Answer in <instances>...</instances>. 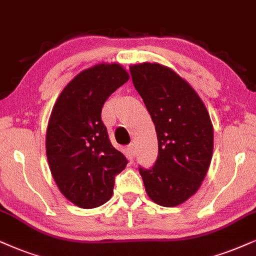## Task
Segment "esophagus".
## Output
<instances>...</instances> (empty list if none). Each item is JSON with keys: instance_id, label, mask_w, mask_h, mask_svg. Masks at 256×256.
Wrapping results in <instances>:
<instances>
[{"instance_id": "34e87169", "label": "esophagus", "mask_w": 256, "mask_h": 256, "mask_svg": "<svg viewBox=\"0 0 256 256\" xmlns=\"http://www.w3.org/2000/svg\"><path fill=\"white\" fill-rule=\"evenodd\" d=\"M128 152H130V154H131V156H132V157H134V156H136V145H134V143H132V144H130V145H128Z\"/></svg>"}]
</instances>
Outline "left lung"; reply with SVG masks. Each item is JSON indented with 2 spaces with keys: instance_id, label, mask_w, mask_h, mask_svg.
Segmentation results:
<instances>
[{
  "instance_id": "left-lung-1",
  "label": "left lung",
  "mask_w": 256,
  "mask_h": 256,
  "mask_svg": "<svg viewBox=\"0 0 256 256\" xmlns=\"http://www.w3.org/2000/svg\"><path fill=\"white\" fill-rule=\"evenodd\" d=\"M134 88L157 132L158 157L151 169L139 168L148 197L177 206L200 189L214 148V128L196 90L174 70L160 64L130 67Z\"/></svg>"
}]
</instances>
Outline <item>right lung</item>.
<instances>
[{
	"label": "right lung",
	"instance_id": "1",
	"mask_svg": "<svg viewBox=\"0 0 256 256\" xmlns=\"http://www.w3.org/2000/svg\"><path fill=\"white\" fill-rule=\"evenodd\" d=\"M128 78L119 64H96L67 84L52 110L46 134L48 164L61 194L80 208L108 202L114 177L128 164L110 142L102 108Z\"/></svg>",
	"mask_w": 256,
	"mask_h": 256
}]
</instances>
